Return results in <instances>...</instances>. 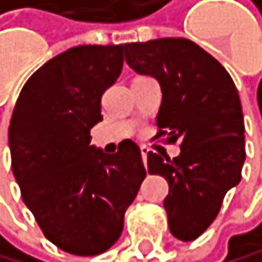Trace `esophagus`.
I'll return each instance as SVG.
<instances>
[{"label":"esophagus","instance_id":"esophagus-1","mask_svg":"<svg viewBox=\"0 0 262 262\" xmlns=\"http://www.w3.org/2000/svg\"><path fill=\"white\" fill-rule=\"evenodd\" d=\"M140 151H142V158H143V163H147V155H148L150 148H148V147H145V145H142V147H140Z\"/></svg>","mask_w":262,"mask_h":262}]
</instances>
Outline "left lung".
<instances>
[{"mask_svg":"<svg viewBox=\"0 0 262 262\" xmlns=\"http://www.w3.org/2000/svg\"><path fill=\"white\" fill-rule=\"evenodd\" d=\"M125 61L162 89L157 137L180 142V155L148 151L150 175L168 182L163 206L171 234L193 241L218 216L225 195L245 165V120L231 76L198 44L162 37L123 46Z\"/></svg>","mask_w":262,"mask_h":262,"instance_id":"obj_1","label":"left lung"}]
</instances>
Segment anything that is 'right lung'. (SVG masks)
Instances as JSON below:
<instances>
[{"instance_id":"obj_1","label":"right lung","mask_w":262,"mask_h":262,"mask_svg":"<svg viewBox=\"0 0 262 262\" xmlns=\"http://www.w3.org/2000/svg\"><path fill=\"white\" fill-rule=\"evenodd\" d=\"M123 44L77 46L24 84L9 123L11 167L44 236L66 253L95 256L120 238L145 171L139 145H91L102 94L119 79Z\"/></svg>"}]
</instances>
